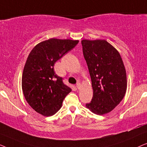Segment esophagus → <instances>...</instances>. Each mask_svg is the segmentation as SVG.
Masks as SVG:
<instances>
[{
    "label": "esophagus",
    "mask_w": 147,
    "mask_h": 147,
    "mask_svg": "<svg viewBox=\"0 0 147 147\" xmlns=\"http://www.w3.org/2000/svg\"><path fill=\"white\" fill-rule=\"evenodd\" d=\"M76 87H77L78 89H80V87H81V84H80V82H78V83L76 84Z\"/></svg>",
    "instance_id": "esophagus-1"
}]
</instances>
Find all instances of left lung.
<instances>
[{"instance_id": "left-lung-1", "label": "left lung", "mask_w": 147, "mask_h": 147, "mask_svg": "<svg viewBox=\"0 0 147 147\" xmlns=\"http://www.w3.org/2000/svg\"><path fill=\"white\" fill-rule=\"evenodd\" d=\"M93 88V97L86 107L99 115L111 112L123 99L127 82L118 51L106 40L82 41Z\"/></svg>"}]
</instances>
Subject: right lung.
I'll use <instances>...</instances> for the list:
<instances>
[{
  "mask_svg": "<svg viewBox=\"0 0 147 147\" xmlns=\"http://www.w3.org/2000/svg\"><path fill=\"white\" fill-rule=\"evenodd\" d=\"M79 41L50 39L37 44L28 56L22 76V89L30 106L43 116H52L71 89L54 71L57 60Z\"/></svg>",
  "mask_w": 147,
  "mask_h": 147,
  "instance_id": "obj_1",
  "label": "right lung"
}]
</instances>
